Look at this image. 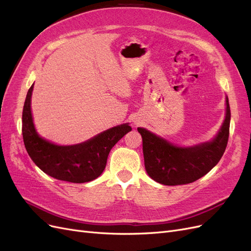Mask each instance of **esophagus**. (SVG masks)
Here are the masks:
<instances>
[{"mask_svg":"<svg viewBox=\"0 0 251 251\" xmlns=\"http://www.w3.org/2000/svg\"><path fill=\"white\" fill-rule=\"evenodd\" d=\"M134 124H135V125H138V123H137V121H134Z\"/></svg>","mask_w":251,"mask_h":251,"instance_id":"esophagus-1","label":"esophagus"}]
</instances>
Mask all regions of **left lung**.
Segmentation results:
<instances>
[{"label": "left lung", "mask_w": 251, "mask_h": 251, "mask_svg": "<svg viewBox=\"0 0 251 251\" xmlns=\"http://www.w3.org/2000/svg\"><path fill=\"white\" fill-rule=\"evenodd\" d=\"M225 118L209 141L180 147L144 127H137L142 137L144 166L149 176L164 185L192 183L206 175L222 158L229 137L230 108L225 98Z\"/></svg>", "instance_id": "left-lung-1"}]
</instances>
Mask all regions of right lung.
<instances>
[{"mask_svg": "<svg viewBox=\"0 0 251 251\" xmlns=\"http://www.w3.org/2000/svg\"><path fill=\"white\" fill-rule=\"evenodd\" d=\"M33 85L28 90L23 109V139L30 158L45 174L57 180L85 183L100 177L111 149L132 131L130 124L108 128L77 144L59 146L37 133L31 111Z\"/></svg>", "mask_w": 251, "mask_h": 251, "instance_id": "1", "label": "right lung"}]
</instances>
